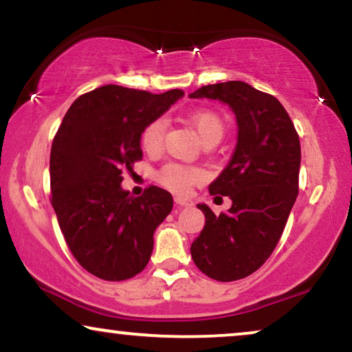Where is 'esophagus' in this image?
<instances>
[{
  "instance_id": "34e87169",
  "label": "esophagus",
  "mask_w": 352,
  "mask_h": 352,
  "mask_svg": "<svg viewBox=\"0 0 352 352\" xmlns=\"http://www.w3.org/2000/svg\"><path fill=\"white\" fill-rule=\"evenodd\" d=\"M175 201H176V205L179 206V208H187V206L194 205L189 199H184V197H175Z\"/></svg>"
}]
</instances>
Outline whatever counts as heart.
I'll return each instance as SVG.
<instances>
[{
    "label": "heart",
    "instance_id": "1",
    "mask_svg": "<svg viewBox=\"0 0 352 352\" xmlns=\"http://www.w3.org/2000/svg\"><path fill=\"white\" fill-rule=\"evenodd\" d=\"M189 123L195 129L201 141H210V139L223 138L224 133V122L214 110L200 109L192 112L189 117ZM166 124L163 120H153L142 129L141 133V146L147 153H157L162 148L163 136H165ZM204 179V173L199 168L177 165V163H170L165 165L158 173V181L162 182L166 189L173 192H186L192 184Z\"/></svg>",
    "mask_w": 352,
    "mask_h": 352
}]
</instances>
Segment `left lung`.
Returning a JSON list of instances; mask_svg holds the SVG:
<instances>
[{"label": "left lung", "instance_id": "8db88e82", "mask_svg": "<svg viewBox=\"0 0 352 352\" xmlns=\"http://www.w3.org/2000/svg\"><path fill=\"white\" fill-rule=\"evenodd\" d=\"M192 99L228 104L237 118V146L211 182V195L232 200L216 216L205 204V228L190 245L195 266L219 282H232L266 263L295 205L300 177V138L283 105L243 81L201 86Z\"/></svg>", "mask_w": 352, "mask_h": 352}]
</instances>
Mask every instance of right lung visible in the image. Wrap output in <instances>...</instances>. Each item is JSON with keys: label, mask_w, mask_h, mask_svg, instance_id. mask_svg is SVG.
<instances>
[{"label": "right lung", "mask_w": 352, "mask_h": 352, "mask_svg": "<svg viewBox=\"0 0 352 352\" xmlns=\"http://www.w3.org/2000/svg\"><path fill=\"white\" fill-rule=\"evenodd\" d=\"M182 96L105 85L80 96L57 129L51 204L72 254L96 277L126 280L151 259L153 232L171 213L173 197L157 186L131 197L122 175L142 158V129Z\"/></svg>", "instance_id": "right-lung-1"}]
</instances>
